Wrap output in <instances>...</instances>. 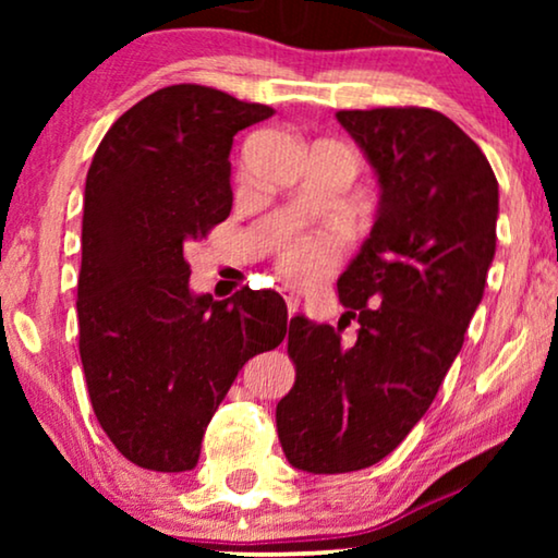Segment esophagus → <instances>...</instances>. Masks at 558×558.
Returning <instances> with one entry per match:
<instances>
[{"label": "esophagus", "instance_id": "34e87169", "mask_svg": "<svg viewBox=\"0 0 558 558\" xmlns=\"http://www.w3.org/2000/svg\"><path fill=\"white\" fill-rule=\"evenodd\" d=\"M281 296H284L289 315H294V312H300V304H302V300H300V294H294V289L284 287V289H281Z\"/></svg>", "mask_w": 558, "mask_h": 558}]
</instances>
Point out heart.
<instances>
[{"instance_id":"1","label":"heart","mask_w":558,"mask_h":558,"mask_svg":"<svg viewBox=\"0 0 558 558\" xmlns=\"http://www.w3.org/2000/svg\"><path fill=\"white\" fill-rule=\"evenodd\" d=\"M345 235L340 231H284L274 241V262L287 281L310 287L338 266Z\"/></svg>"}]
</instances>
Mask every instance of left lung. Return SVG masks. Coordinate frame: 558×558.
<instances>
[{"label": "left lung", "mask_w": 558, "mask_h": 558, "mask_svg": "<svg viewBox=\"0 0 558 558\" xmlns=\"http://www.w3.org/2000/svg\"><path fill=\"white\" fill-rule=\"evenodd\" d=\"M380 182L368 241L338 279L340 325L296 315L292 391L277 403L289 464L315 475L371 468L432 407L485 292L498 180L445 113L386 106L335 113ZM357 318L356 338L341 330Z\"/></svg>", "instance_id": "obj_1"}]
</instances>
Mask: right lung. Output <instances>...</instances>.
<instances>
[{
	"label": "right lung",
	"mask_w": 558,
	"mask_h": 558,
	"mask_svg": "<svg viewBox=\"0 0 558 558\" xmlns=\"http://www.w3.org/2000/svg\"><path fill=\"white\" fill-rule=\"evenodd\" d=\"M271 113L218 88L167 86L121 113L90 162L81 363L106 437L144 470H193L243 363L287 335L277 292L197 296L185 258L231 213L233 136Z\"/></svg>",
	"instance_id": "1"
}]
</instances>
